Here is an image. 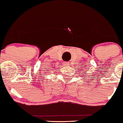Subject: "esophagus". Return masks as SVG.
Here are the masks:
<instances>
[{"instance_id":"1","label":"esophagus","mask_w":123,"mask_h":123,"mask_svg":"<svg viewBox=\"0 0 123 123\" xmlns=\"http://www.w3.org/2000/svg\"><path fill=\"white\" fill-rule=\"evenodd\" d=\"M64 64L66 66H68L69 65V62H64Z\"/></svg>"}]
</instances>
